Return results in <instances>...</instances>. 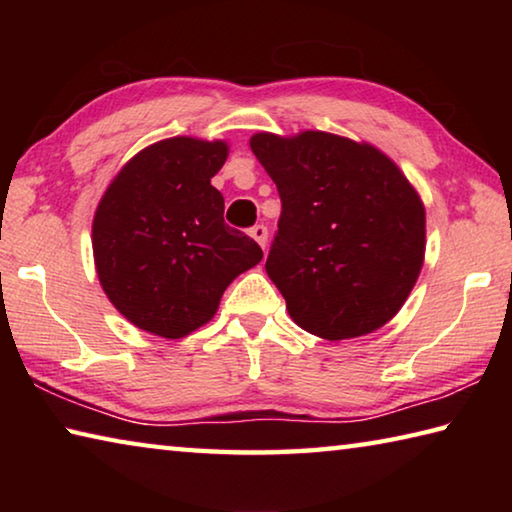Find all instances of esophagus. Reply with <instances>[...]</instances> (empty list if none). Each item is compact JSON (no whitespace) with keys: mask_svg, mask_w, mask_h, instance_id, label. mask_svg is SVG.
Masks as SVG:
<instances>
[{"mask_svg":"<svg viewBox=\"0 0 512 512\" xmlns=\"http://www.w3.org/2000/svg\"><path fill=\"white\" fill-rule=\"evenodd\" d=\"M250 237H253L259 246L266 248V241H268L266 225H253V228H250Z\"/></svg>","mask_w":512,"mask_h":512,"instance_id":"obj_1","label":"esophagus"}]
</instances>
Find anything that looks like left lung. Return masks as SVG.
I'll return each mask as SVG.
<instances>
[{
  "instance_id": "left-lung-1",
  "label": "left lung",
  "mask_w": 512,
  "mask_h": 512,
  "mask_svg": "<svg viewBox=\"0 0 512 512\" xmlns=\"http://www.w3.org/2000/svg\"><path fill=\"white\" fill-rule=\"evenodd\" d=\"M250 149L282 198L266 273L293 323L327 341L384 327L418 282L424 203L368 142L325 131L255 133Z\"/></svg>"
}]
</instances>
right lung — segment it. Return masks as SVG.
Returning <instances> with one entry per match:
<instances>
[{
  "label": "right lung",
  "mask_w": 512,
  "mask_h": 512,
  "mask_svg": "<svg viewBox=\"0 0 512 512\" xmlns=\"http://www.w3.org/2000/svg\"><path fill=\"white\" fill-rule=\"evenodd\" d=\"M228 142L169 137L133 155L112 178L92 221L94 266L121 316L162 339L214 318L223 291L262 262V248L223 221L210 180Z\"/></svg>",
  "instance_id": "obj_1"
}]
</instances>
